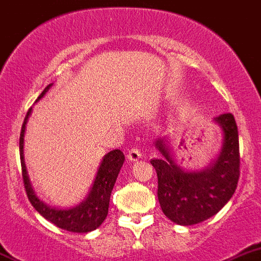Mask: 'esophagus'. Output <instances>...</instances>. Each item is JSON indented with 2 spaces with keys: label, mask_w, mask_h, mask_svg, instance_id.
<instances>
[{
  "label": "esophagus",
  "mask_w": 261,
  "mask_h": 261,
  "mask_svg": "<svg viewBox=\"0 0 261 261\" xmlns=\"http://www.w3.org/2000/svg\"><path fill=\"white\" fill-rule=\"evenodd\" d=\"M139 158H142V152H140V149H139V148H136V147L131 148V149L128 150V153H127V160L135 162V161H138Z\"/></svg>",
  "instance_id": "1"
}]
</instances>
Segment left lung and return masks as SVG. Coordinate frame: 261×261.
I'll return each mask as SVG.
<instances>
[{
  "mask_svg": "<svg viewBox=\"0 0 261 261\" xmlns=\"http://www.w3.org/2000/svg\"><path fill=\"white\" fill-rule=\"evenodd\" d=\"M223 131V147L210 166L186 171L170 153L166 138L155 147L164 158L150 161L158 177V201L165 215L179 225H193L218 214L232 198L240 179L238 128L232 113L214 118Z\"/></svg>",
  "mask_w": 261,
  "mask_h": 261,
  "instance_id": "8db88e82",
  "label": "left lung"
}]
</instances>
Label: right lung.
<instances>
[{
    "label": "right lung",
    "mask_w": 261,
    "mask_h": 261,
    "mask_svg": "<svg viewBox=\"0 0 261 261\" xmlns=\"http://www.w3.org/2000/svg\"><path fill=\"white\" fill-rule=\"evenodd\" d=\"M51 86H53V84L47 85L45 87V90L38 96L37 101L48 91ZM31 113L32 108H29V111L27 112L25 118H24L23 126H21L20 139H19L21 175H23L24 187H25V192L29 202L46 220L51 221V223L62 228V229L74 233H87L95 230L97 226L101 225V223L106 220L107 215H108L112 189H113L114 182H116L117 176L119 174V170H121L123 162H125V155L119 149H114L104 155L100 166L97 169L94 184H92L87 197L81 203L70 208L51 207V206L46 204L45 202L41 201L36 196L35 191L32 188L31 180H29L25 162H24V133H25V125L28 122Z\"/></svg>",
    "instance_id": "add662e5"
}]
</instances>
